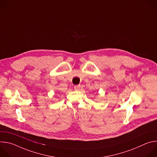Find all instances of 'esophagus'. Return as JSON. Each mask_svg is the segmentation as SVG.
<instances>
[{"label": "esophagus", "mask_w": 157, "mask_h": 157, "mask_svg": "<svg viewBox=\"0 0 157 157\" xmlns=\"http://www.w3.org/2000/svg\"><path fill=\"white\" fill-rule=\"evenodd\" d=\"M80 87H81V86L80 85H76V86H75L74 88L76 91H78L80 89Z\"/></svg>", "instance_id": "obj_1"}]
</instances>
